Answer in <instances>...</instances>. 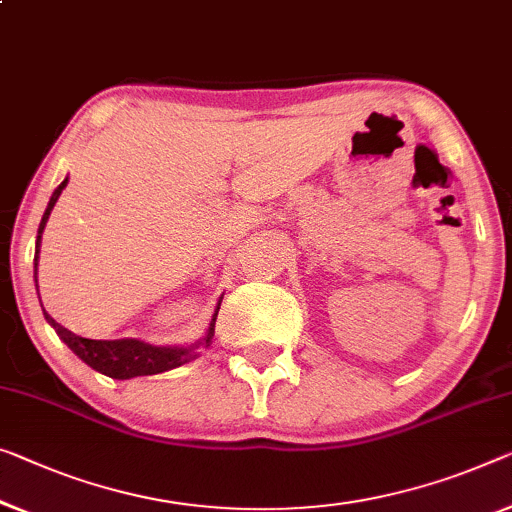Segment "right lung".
Segmentation results:
<instances>
[{
    "mask_svg": "<svg viewBox=\"0 0 512 512\" xmlns=\"http://www.w3.org/2000/svg\"><path fill=\"white\" fill-rule=\"evenodd\" d=\"M68 177L59 183L52 193L48 209H45L41 225H38V236H36V255H34V278L38 273V253H41V236L45 230V223H48L50 211L55 209V204L59 200L61 190L66 188ZM36 292H38V280H36ZM223 301V296H220ZM220 301L213 310V317L209 322V329L204 333L202 340H197L195 345H186V347H158V345H149L144 340H135V338H121V340H89V338H80L73 331L64 329V326L57 324L48 312H43L45 319L52 329L57 331L61 340L66 342L68 349L85 361L89 368H94L96 372H101L105 377L112 379H133V377H144V375H158V372H167L179 368L183 363L195 361L200 352V347H209L211 338H213V329H216V317L220 310Z\"/></svg>",
    "mask_w": 512,
    "mask_h": 512,
    "instance_id": "right-lung-1",
    "label": "right lung"
}]
</instances>
